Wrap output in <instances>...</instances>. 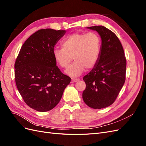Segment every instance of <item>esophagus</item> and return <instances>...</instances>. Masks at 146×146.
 <instances>
[{
	"mask_svg": "<svg viewBox=\"0 0 146 146\" xmlns=\"http://www.w3.org/2000/svg\"><path fill=\"white\" fill-rule=\"evenodd\" d=\"M78 80V78H72L71 80V83H75V82H77Z\"/></svg>",
	"mask_w": 146,
	"mask_h": 146,
	"instance_id": "obj_1",
	"label": "esophagus"
}]
</instances>
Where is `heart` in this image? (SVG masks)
<instances>
[{
	"label": "heart",
	"mask_w": 146,
	"mask_h": 146,
	"mask_svg": "<svg viewBox=\"0 0 146 146\" xmlns=\"http://www.w3.org/2000/svg\"><path fill=\"white\" fill-rule=\"evenodd\" d=\"M62 48H55L53 56L61 68H66L73 60L74 62L66 70L68 76L76 77L85 68L91 69L98 63L102 48L99 35L95 32L75 33L65 38L61 42Z\"/></svg>",
	"instance_id": "b5f03b06"
}]
</instances>
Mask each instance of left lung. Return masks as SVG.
<instances>
[{
  "label": "left lung",
  "instance_id": "1",
  "mask_svg": "<svg viewBox=\"0 0 146 146\" xmlns=\"http://www.w3.org/2000/svg\"><path fill=\"white\" fill-rule=\"evenodd\" d=\"M98 32L102 48L98 63L83 79L86 88L82 98L91 108L101 109L114 103L125 83L126 58L119 38L104 26L87 27Z\"/></svg>",
  "mask_w": 146,
  "mask_h": 146
}]
</instances>
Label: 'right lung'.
Masks as SVG:
<instances>
[{"instance_id": "obj_1", "label": "right lung", "mask_w": 146, "mask_h": 146, "mask_svg": "<svg viewBox=\"0 0 146 146\" xmlns=\"http://www.w3.org/2000/svg\"><path fill=\"white\" fill-rule=\"evenodd\" d=\"M66 30H38L25 41L15 64L17 90L29 107L45 112L59 103L70 78L56 66L53 50Z\"/></svg>"}]
</instances>
